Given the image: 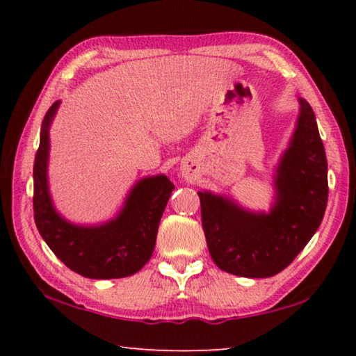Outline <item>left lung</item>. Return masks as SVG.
Returning a JSON list of instances; mask_svg holds the SVG:
<instances>
[{
	"label": "left lung",
	"instance_id": "obj_1",
	"mask_svg": "<svg viewBox=\"0 0 356 356\" xmlns=\"http://www.w3.org/2000/svg\"><path fill=\"white\" fill-rule=\"evenodd\" d=\"M300 113L275 168V202L251 212L231 197L197 191L209 252L218 268L243 278H268L291 265L321 226L328 201L327 155L316 114L298 97Z\"/></svg>",
	"mask_w": 356,
	"mask_h": 356
}]
</instances>
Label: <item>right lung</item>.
<instances>
[{
    "mask_svg": "<svg viewBox=\"0 0 356 356\" xmlns=\"http://www.w3.org/2000/svg\"><path fill=\"white\" fill-rule=\"evenodd\" d=\"M61 102L47 111L34 160V221L42 238L59 261L91 280H114L135 275L155 248L161 215L174 190L165 174L144 177L134 185L119 213L102 225H75L53 204L48 186L50 127Z\"/></svg>",
    "mask_w": 356,
    "mask_h": 356,
    "instance_id": "obj_1",
    "label": "right lung"
}]
</instances>
